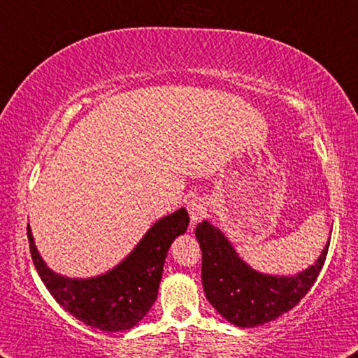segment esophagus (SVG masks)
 <instances>
[{
  "label": "esophagus",
  "mask_w": 358,
  "mask_h": 358,
  "mask_svg": "<svg viewBox=\"0 0 358 358\" xmlns=\"http://www.w3.org/2000/svg\"><path fill=\"white\" fill-rule=\"evenodd\" d=\"M206 202L199 199V197H196V199H193L188 204V212H189V218H191V223H197L201 222L202 218H204L206 215Z\"/></svg>",
  "instance_id": "obj_1"
}]
</instances>
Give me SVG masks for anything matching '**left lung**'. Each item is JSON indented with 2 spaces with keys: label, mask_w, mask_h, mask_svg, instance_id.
Here are the masks:
<instances>
[{
  "label": "left lung",
  "mask_w": 358,
  "mask_h": 358,
  "mask_svg": "<svg viewBox=\"0 0 358 358\" xmlns=\"http://www.w3.org/2000/svg\"><path fill=\"white\" fill-rule=\"evenodd\" d=\"M202 250V286L207 301L228 322L241 328L268 323L296 307L310 291L327 260L328 248L302 273L296 276L262 275L234 252L218 228L202 222L196 228Z\"/></svg>",
  "instance_id": "8db88e82"
}]
</instances>
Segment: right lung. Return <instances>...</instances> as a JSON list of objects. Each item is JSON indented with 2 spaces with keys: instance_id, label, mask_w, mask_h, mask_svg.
I'll list each match as a JSON object with an SVG mask.
<instances>
[{
  "instance_id": "right-lung-1",
  "label": "right lung",
  "mask_w": 358,
  "mask_h": 358,
  "mask_svg": "<svg viewBox=\"0 0 358 358\" xmlns=\"http://www.w3.org/2000/svg\"><path fill=\"white\" fill-rule=\"evenodd\" d=\"M188 225L186 209L161 218L124 262L90 280L56 275L40 257L30 227H27V236L35 268L56 302L88 327L114 333L135 327L156 302L165 255Z\"/></svg>"
}]
</instances>
